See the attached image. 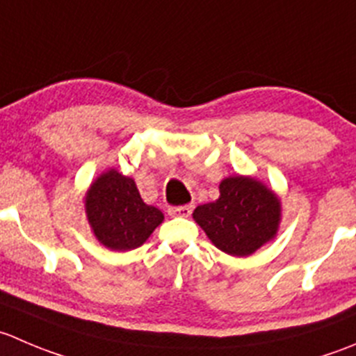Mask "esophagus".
Segmentation results:
<instances>
[{"label": "esophagus", "mask_w": 356, "mask_h": 356, "mask_svg": "<svg viewBox=\"0 0 356 356\" xmlns=\"http://www.w3.org/2000/svg\"><path fill=\"white\" fill-rule=\"evenodd\" d=\"M193 212V205H181V207H170L168 213L174 217H189Z\"/></svg>", "instance_id": "1"}]
</instances>
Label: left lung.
<instances>
[{
	"mask_svg": "<svg viewBox=\"0 0 356 356\" xmlns=\"http://www.w3.org/2000/svg\"><path fill=\"white\" fill-rule=\"evenodd\" d=\"M193 219L224 254L248 257L277 238L282 202L264 182L229 175L220 181L219 198L196 207Z\"/></svg>",
	"mask_w": 356,
	"mask_h": 356,
	"instance_id": "8db88e82",
	"label": "left lung"
}]
</instances>
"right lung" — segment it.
<instances>
[{
	"label": "right lung",
	"mask_w": 356,
	"mask_h": 356,
	"mask_svg": "<svg viewBox=\"0 0 356 356\" xmlns=\"http://www.w3.org/2000/svg\"><path fill=\"white\" fill-rule=\"evenodd\" d=\"M85 212L90 229L109 250L140 247L163 222V212L140 198L136 181L116 168L102 172L85 193Z\"/></svg>",
	"instance_id": "1"
}]
</instances>
